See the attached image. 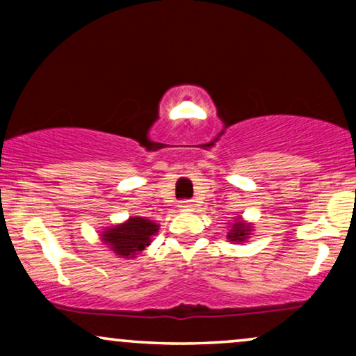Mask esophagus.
<instances>
[{"mask_svg": "<svg viewBox=\"0 0 356 356\" xmlns=\"http://www.w3.org/2000/svg\"><path fill=\"white\" fill-rule=\"evenodd\" d=\"M179 207H181L183 211H193V209L196 207V201H193V199H184V201L179 202Z\"/></svg>", "mask_w": 356, "mask_h": 356, "instance_id": "obj_1", "label": "esophagus"}]
</instances>
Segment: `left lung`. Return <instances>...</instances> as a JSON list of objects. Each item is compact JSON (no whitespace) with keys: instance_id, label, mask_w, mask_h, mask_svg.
<instances>
[{"instance_id":"obj_1","label":"left lung","mask_w":356,"mask_h":356,"mask_svg":"<svg viewBox=\"0 0 356 356\" xmlns=\"http://www.w3.org/2000/svg\"><path fill=\"white\" fill-rule=\"evenodd\" d=\"M250 223L236 222L232 227V232L228 233V238H230V241H245L248 235H250Z\"/></svg>"}]
</instances>
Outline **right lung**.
Listing matches in <instances>:
<instances>
[{
  "label": "right lung",
  "instance_id": "add662e5",
  "mask_svg": "<svg viewBox=\"0 0 356 356\" xmlns=\"http://www.w3.org/2000/svg\"><path fill=\"white\" fill-rule=\"evenodd\" d=\"M159 230L157 223L143 217H131L123 225L106 228L104 240L118 256H136L150 245V236Z\"/></svg>",
  "mask_w": 356,
  "mask_h": 356
}]
</instances>
